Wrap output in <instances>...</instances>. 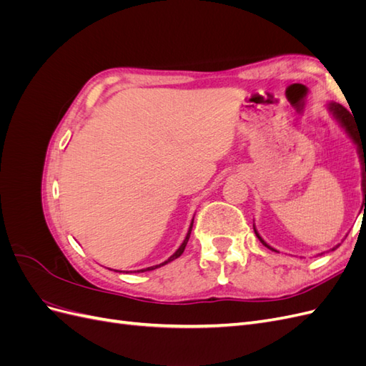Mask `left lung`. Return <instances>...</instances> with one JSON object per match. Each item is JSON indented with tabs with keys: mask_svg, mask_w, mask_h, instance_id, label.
Here are the masks:
<instances>
[{
	"mask_svg": "<svg viewBox=\"0 0 366 366\" xmlns=\"http://www.w3.org/2000/svg\"><path fill=\"white\" fill-rule=\"evenodd\" d=\"M327 108H328V112L335 116V119L339 122L340 124V127L345 129V132L352 139V142L356 143L357 145V149H359V154H360V159H362V191H363V195H365V200H366V156H365V152H362V147H363V143H362V137H360V132L357 131V128H356V122H354V119H352V116L350 114V112H347V108L345 107H342L340 104H336V102H330L328 105H327ZM365 157V162H362V157ZM253 230H254V234H257V237H258V239L262 242V244L267 247V249H270V250H273V252H278V250H274L273 247H270L267 242H265L261 237H259V234L257 232V229H254V226H253ZM339 247V244L336 246V247H333L331 250H336Z\"/></svg>",
	"mask_w": 366,
	"mask_h": 366,
	"instance_id": "1",
	"label": "left lung"
}]
</instances>
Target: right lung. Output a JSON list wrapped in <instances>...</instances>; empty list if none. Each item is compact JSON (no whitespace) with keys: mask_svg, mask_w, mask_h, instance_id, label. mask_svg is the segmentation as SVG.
Returning <instances> with one entry per match:
<instances>
[{"mask_svg":"<svg viewBox=\"0 0 366 366\" xmlns=\"http://www.w3.org/2000/svg\"><path fill=\"white\" fill-rule=\"evenodd\" d=\"M192 224H194V219H192V223H191V226H189V230H187V234H186V238L183 239V242H182V246L175 250V253L174 254H171V257L166 259L164 262H162V264H157V265H152V267H148V269H142V270H139V272H147V270H154V269H159V267H162V265H164V264H168V262H171V261H174V259H177L180 257V254L184 252V247H186V244H187V241H189V237H191V230H192Z\"/></svg>","mask_w":366,"mask_h":366,"instance_id":"add662e5","label":"right lung"}]
</instances>
